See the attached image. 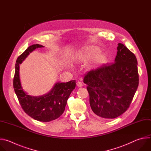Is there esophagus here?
<instances>
[{
  "instance_id": "1",
  "label": "esophagus",
  "mask_w": 151,
  "mask_h": 151,
  "mask_svg": "<svg viewBox=\"0 0 151 151\" xmlns=\"http://www.w3.org/2000/svg\"><path fill=\"white\" fill-rule=\"evenodd\" d=\"M76 85H77L78 87H82V86H83L82 83L81 82H80V81H78L77 83H76Z\"/></svg>"
}]
</instances>
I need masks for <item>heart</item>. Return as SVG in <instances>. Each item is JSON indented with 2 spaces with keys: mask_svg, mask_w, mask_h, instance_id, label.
<instances>
[{
  "mask_svg": "<svg viewBox=\"0 0 151 151\" xmlns=\"http://www.w3.org/2000/svg\"><path fill=\"white\" fill-rule=\"evenodd\" d=\"M87 55H88V57H90V56H91V55H92V54H91V52H89V53H88V54H87Z\"/></svg>",
  "mask_w": 151,
  "mask_h": 151,
  "instance_id": "obj_1",
  "label": "heart"
}]
</instances>
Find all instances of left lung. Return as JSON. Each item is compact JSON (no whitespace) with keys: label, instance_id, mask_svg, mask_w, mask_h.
I'll list each match as a JSON object with an SVG mask.
<instances>
[{"label":"left lung","instance_id":"left-lung-1","mask_svg":"<svg viewBox=\"0 0 151 151\" xmlns=\"http://www.w3.org/2000/svg\"><path fill=\"white\" fill-rule=\"evenodd\" d=\"M118 45L114 63L92 69L83 78L93 112L106 119L115 118L128 109L139 85L135 55L122 44Z\"/></svg>","mask_w":151,"mask_h":151}]
</instances>
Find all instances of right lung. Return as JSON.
I'll return each instance as SVG.
<instances>
[{
	"instance_id": "1",
	"label": "right lung",
	"mask_w": 151,
	"mask_h": 151,
	"mask_svg": "<svg viewBox=\"0 0 151 151\" xmlns=\"http://www.w3.org/2000/svg\"><path fill=\"white\" fill-rule=\"evenodd\" d=\"M44 47L36 44L30 46L17 58L13 80L15 93L23 111L30 117L41 122H49L59 118L64 112L68 100L75 88L76 81L55 83L52 90L42 96L33 97L28 95L21 87L19 69V64L30 52L36 48Z\"/></svg>"
}]
</instances>
